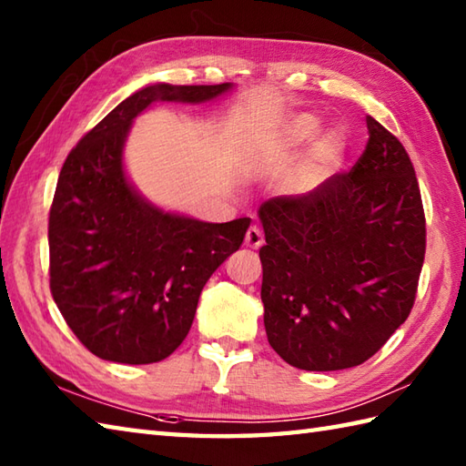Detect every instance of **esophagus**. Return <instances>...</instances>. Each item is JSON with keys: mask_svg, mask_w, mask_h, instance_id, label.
<instances>
[{"mask_svg": "<svg viewBox=\"0 0 466 466\" xmlns=\"http://www.w3.org/2000/svg\"><path fill=\"white\" fill-rule=\"evenodd\" d=\"M244 244L248 246V248H254L258 250L260 246L264 244V234L258 226H250L248 232H246V238H244Z\"/></svg>", "mask_w": 466, "mask_h": 466, "instance_id": "esophagus-1", "label": "esophagus"}]
</instances>
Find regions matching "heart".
Here are the masks:
<instances>
[{"label":"heart","mask_w":466,"mask_h":466,"mask_svg":"<svg viewBox=\"0 0 466 466\" xmlns=\"http://www.w3.org/2000/svg\"><path fill=\"white\" fill-rule=\"evenodd\" d=\"M320 127V117L314 114H296L282 126L280 140L289 147H299L312 140L313 134ZM346 150V137L340 127H326L314 138L306 160L294 177V190L309 194L319 187L336 167L340 166Z\"/></svg>","instance_id":"1"}]
</instances>
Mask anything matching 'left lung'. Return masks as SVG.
Instances as JSON below:
<instances>
[{"instance_id": "left-lung-1", "label": "left lung", "mask_w": 466, "mask_h": 466, "mask_svg": "<svg viewBox=\"0 0 466 466\" xmlns=\"http://www.w3.org/2000/svg\"><path fill=\"white\" fill-rule=\"evenodd\" d=\"M366 127L369 144L349 174L258 210L266 334L302 370L369 360L417 294L427 244L417 176L397 137L372 116Z\"/></svg>"}]
</instances>
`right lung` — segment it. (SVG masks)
<instances>
[{"label":"right lung","instance_id":"obj_1","mask_svg":"<svg viewBox=\"0 0 466 466\" xmlns=\"http://www.w3.org/2000/svg\"><path fill=\"white\" fill-rule=\"evenodd\" d=\"M234 84H150L117 104L69 152L49 210V286L87 350L120 364L170 356L208 279L244 242L250 218L214 224L166 210L126 170V142L156 102L208 104Z\"/></svg>","mask_w":466,"mask_h":466}]
</instances>
